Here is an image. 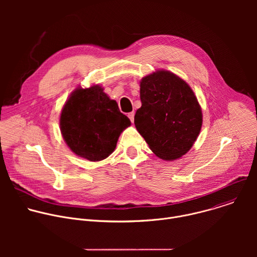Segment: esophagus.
I'll return each instance as SVG.
<instances>
[{
	"label": "esophagus",
	"instance_id": "34e87169",
	"mask_svg": "<svg viewBox=\"0 0 257 257\" xmlns=\"http://www.w3.org/2000/svg\"><path fill=\"white\" fill-rule=\"evenodd\" d=\"M134 115H135V114H134V112H131V113H129V114H128V118L130 119V121H131L132 123L134 122Z\"/></svg>",
	"mask_w": 257,
	"mask_h": 257
}]
</instances>
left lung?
Instances as JSON below:
<instances>
[{
	"label": "left lung",
	"mask_w": 257,
	"mask_h": 257,
	"mask_svg": "<svg viewBox=\"0 0 257 257\" xmlns=\"http://www.w3.org/2000/svg\"><path fill=\"white\" fill-rule=\"evenodd\" d=\"M134 124L153 153L174 161L192 148L202 125V113L190 86L174 73L159 70L140 81Z\"/></svg>",
	"instance_id": "8db88e82"
}]
</instances>
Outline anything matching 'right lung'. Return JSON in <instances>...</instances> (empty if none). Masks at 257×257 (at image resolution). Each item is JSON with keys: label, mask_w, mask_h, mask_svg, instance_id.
<instances>
[{"label": "right lung", "mask_w": 257, "mask_h": 257, "mask_svg": "<svg viewBox=\"0 0 257 257\" xmlns=\"http://www.w3.org/2000/svg\"><path fill=\"white\" fill-rule=\"evenodd\" d=\"M130 125L117 101L98 85L76 88L60 117L61 132L70 150L91 162L102 161L111 155L120 134Z\"/></svg>", "instance_id": "1"}]
</instances>
